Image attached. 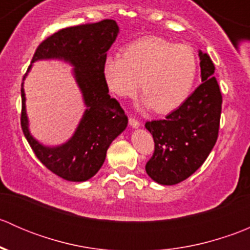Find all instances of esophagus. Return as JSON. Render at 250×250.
<instances>
[{
    "label": "esophagus",
    "mask_w": 250,
    "mask_h": 250,
    "mask_svg": "<svg viewBox=\"0 0 250 250\" xmlns=\"http://www.w3.org/2000/svg\"><path fill=\"white\" fill-rule=\"evenodd\" d=\"M129 125L132 128H139L140 127V122H138L135 118L133 117H129Z\"/></svg>",
    "instance_id": "obj_1"
}]
</instances>
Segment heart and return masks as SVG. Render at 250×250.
I'll return each mask as SVG.
<instances>
[{
    "instance_id": "heart-1",
    "label": "heart",
    "mask_w": 250,
    "mask_h": 250,
    "mask_svg": "<svg viewBox=\"0 0 250 250\" xmlns=\"http://www.w3.org/2000/svg\"><path fill=\"white\" fill-rule=\"evenodd\" d=\"M105 82L118 97H133L140 88V109L166 113L178 109L190 95L197 75V58L188 44L147 36L125 47L122 55H107Z\"/></svg>"
}]
</instances>
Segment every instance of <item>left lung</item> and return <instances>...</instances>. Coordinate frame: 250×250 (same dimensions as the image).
<instances>
[{
  "label": "left lung",
  "mask_w": 250,
  "mask_h": 250,
  "mask_svg": "<svg viewBox=\"0 0 250 250\" xmlns=\"http://www.w3.org/2000/svg\"><path fill=\"white\" fill-rule=\"evenodd\" d=\"M202 83L165 120L146 122L155 140V152L146 173L161 185H175L192 175L218 139L221 98L210 57L198 50Z\"/></svg>",
  "instance_id": "obj_1"
}]
</instances>
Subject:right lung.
Listing matches in <instances>:
<instances>
[{
  "label": "right lung",
  "instance_id": "add662e5",
  "mask_svg": "<svg viewBox=\"0 0 250 250\" xmlns=\"http://www.w3.org/2000/svg\"><path fill=\"white\" fill-rule=\"evenodd\" d=\"M120 32L115 20L62 29L42 42L26 75L39 60H60L71 64L86 110L74 134L65 143L48 146L29 132L26 98L21 83V128L35 155L54 174L67 181L89 180L104 163L113 140L127 128L128 118L118 102L109 95L103 66L106 52Z\"/></svg>",
  "mask_w": 250,
  "mask_h": 250
}]
</instances>
